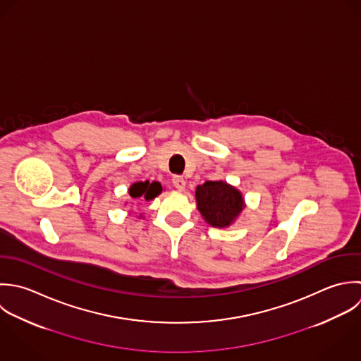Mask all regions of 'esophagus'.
<instances>
[{"label":"esophagus","mask_w":361,"mask_h":361,"mask_svg":"<svg viewBox=\"0 0 361 361\" xmlns=\"http://www.w3.org/2000/svg\"><path fill=\"white\" fill-rule=\"evenodd\" d=\"M172 183H173L175 189H178L179 192H182L185 189V186H186V182H185V179L182 176H173Z\"/></svg>","instance_id":"obj_1"}]
</instances>
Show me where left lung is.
<instances>
[{"label":"left lung","mask_w":361,"mask_h":361,"mask_svg":"<svg viewBox=\"0 0 361 361\" xmlns=\"http://www.w3.org/2000/svg\"><path fill=\"white\" fill-rule=\"evenodd\" d=\"M196 204L203 220L214 228H227L245 209L240 190L224 180H207L196 188Z\"/></svg>","instance_id":"8db88e82"}]
</instances>
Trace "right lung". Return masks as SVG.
Instances as JSON below:
<instances>
[{"mask_svg":"<svg viewBox=\"0 0 361 361\" xmlns=\"http://www.w3.org/2000/svg\"><path fill=\"white\" fill-rule=\"evenodd\" d=\"M162 193V185L157 180L151 182H135L128 188V195L131 199H141L149 202Z\"/></svg>","mask_w":361,"mask_h":361,"instance_id":"right-lung-1","label":"right lung"}]
</instances>
